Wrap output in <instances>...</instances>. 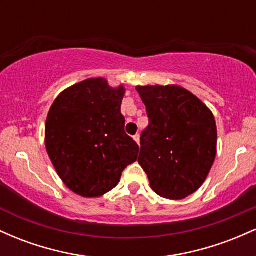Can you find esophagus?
Segmentation results:
<instances>
[{"mask_svg": "<svg viewBox=\"0 0 256 256\" xmlns=\"http://www.w3.org/2000/svg\"><path fill=\"white\" fill-rule=\"evenodd\" d=\"M134 140H136V142H137V144L140 146V134H134Z\"/></svg>", "mask_w": 256, "mask_h": 256, "instance_id": "34e87169", "label": "esophagus"}]
</instances>
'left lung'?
<instances>
[{"instance_id": "obj_1", "label": "left lung", "mask_w": 256, "mask_h": 256, "mask_svg": "<svg viewBox=\"0 0 256 256\" xmlns=\"http://www.w3.org/2000/svg\"><path fill=\"white\" fill-rule=\"evenodd\" d=\"M149 125L140 134L138 162L161 198L182 200L200 189L216 155L213 113L178 85L137 86Z\"/></svg>"}]
</instances>
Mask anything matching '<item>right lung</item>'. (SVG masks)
Listing matches in <instances>:
<instances>
[{"label":"right lung","instance_id":"right-lung-1","mask_svg":"<svg viewBox=\"0 0 256 256\" xmlns=\"http://www.w3.org/2000/svg\"><path fill=\"white\" fill-rule=\"evenodd\" d=\"M122 85L104 78L72 85L58 96L46 122V148L64 185L83 198H98L116 186L137 160L138 144L126 134L120 112Z\"/></svg>","mask_w":256,"mask_h":256}]
</instances>
